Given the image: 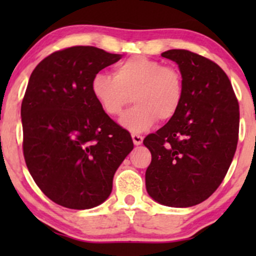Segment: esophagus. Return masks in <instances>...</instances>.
I'll list each match as a JSON object with an SVG mask.
<instances>
[{
  "label": "esophagus",
  "mask_w": 256,
  "mask_h": 256,
  "mask_svg": "<svg viewBox=\"0 0 256 256\" xmlns=\"http://www.w3.org/2000/svg\"><path fill=\"white\" fill-rule=\"evenodd\" d=\"M132 140H134V146H140L143 142V137L140 136V134H132Z\"/></svg>",
  "instance_id": "34e87169"
}]
</instances>
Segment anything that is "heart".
<instances>
[{
  "label": "heart",
  "instance_id": "heart-1",
  "mask_svg": "<svg viewBox=\"0 0 256 256\" xmlns=\"http://www.w3.org/2000/svg\"><path fill=\"white\" fill-rule=\"evenodd\" d=\"M91 94L107 116H116L131 104L120 125L140 134L160 122L174 118L183 102L184 84L179 70L146 56H132L114 67V76L98 72L91 79Z\"/></svg>",
  "mask_w": 256,
  "mask_h": 256
}]
</instances>
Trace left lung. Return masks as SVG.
<instances>
[{"mask_svg": "<svg viewBox=\"0 0 256 256\" xmlns=\"http://www.w3.org/2000/svg\"><path fill=\"white\" fill-rule=\"evenodd\" d=\"M161 56L178 64L184 95L174 118L143 140L152 152L146 188L158 204L192 207L210 198L228 173L238 142V101L213 61L184 49Z\"/></svg>", "mask_w": 256, "mask_h": 256, "instance_id": "obj_1", "label": "left lung"}]
</instances>
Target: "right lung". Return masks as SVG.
Masks as SVG:
<instances>
[{
  "mask_svg": "<svg viewBox=\"0 0 256 256\" xmlns=\"http://www.w3.org/2000/svg\"><path fill=\"white\" fill-rule=\"evenodd\" d=\"M122 58L71 46L31 73L22 104L25 162L44 195L62 207L89 210L104 202L114 173L134 149L130 134L91 94L94 76Z\"/></svg>",
  "mask_w": 256,
  "mask_h": 256,
  "instance_id": "right-lung-1",
  "label": "right lung"
}]
</instances>
